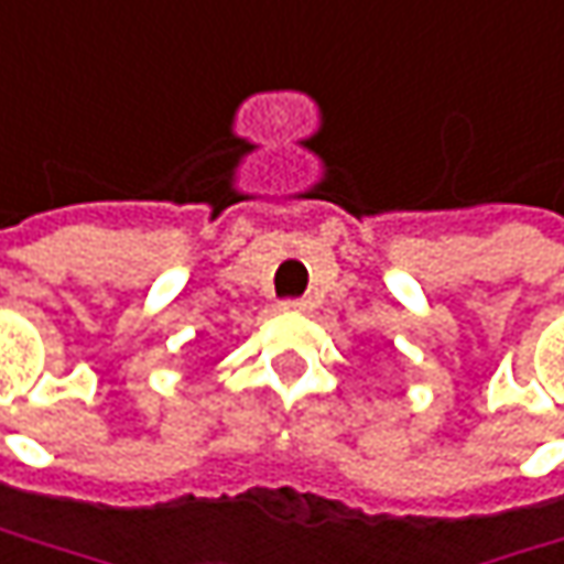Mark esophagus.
<instances>
[{"instance_id": "obj_1", "label": "esophagus", "mask_w": 564, "mask_h": 564, "mask_svg": "<svg viewBox=\"0 0 564 564\" xmlns=\"http://www.w3.org/2000/svg\"><path fill=\"white\" fill-rule=\"evenodd\" d=\"M281 306L283 310H290V313H306V310H310V300H283Z\"/></svg>"}]
</instances>
